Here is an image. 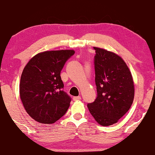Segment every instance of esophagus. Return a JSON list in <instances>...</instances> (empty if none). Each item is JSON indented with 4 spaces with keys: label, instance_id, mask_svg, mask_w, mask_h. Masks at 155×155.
Masks as SVG:
<instances>
[{
    "label": "esophagus",
    "instance_id": "obj_1",
    "mask_svg": "<svg viewBox=\"0 0 155 155\" xmlns=\"http://www.w3.org/2000/svg\"><path fill=\"white\" fill-rule=\"evenodd\" d=\"M81 97H80V96H76V97H73V100L74 101H79L81 100Z\"/></svg>",
    "mask_w": 155,
    "mask_h": 155
}]
</instances>
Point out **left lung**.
Here are the masks:
<instances>
[{
	"label": "left lung",
	"instance_id": "obj_1",
	"mask_svg": "<svg viewBox=\"0 0 155 155\" xmlns=\"http://www.w3.org/2000/svg\"><path fill=\"white\" fill-rule=\"evenodd\" d=\"M93 48L97 95L87 107L97 123L109 126L128 111L134 98V84L122 58L106 49Z\"/></svg>",
	"mask_w": 155,
	"mask_h": 155
}]
</instances>
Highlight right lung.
<instances>
[{
    "instance_id": "obj_1",
    "label": "right lung",
    "mask_w": 155,
    "mask_h": 155,
    "mask_svg": "<svg viewBox=\"0 0 155 155\" xmlns=\"http://www.w3.org/2000/svg\"><path fill=\"white\" fill-rule=\"evenodd\" d=\"M74 50L47 51L35 55L24 68L19 94L27 113L37 122L52 124L66 113L71 98L63 91L60 72Z\"/></svg>"
}]
</instances>
